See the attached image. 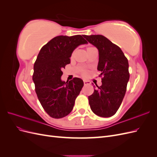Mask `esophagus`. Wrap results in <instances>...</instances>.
Instances as JSON below:
<instances>
[{"label": "esophagus", "mask_w": 157, "mask_h": 157, "mask_svg": "<svg viewBox=\"0 0 157 157\" xmlns=\"http://www.w3.org/2000/svg\"><path fill=\"white\" fill-rule=\"evenodd\" d=\"M90 83H91V82H90L89 80H84V85H88V84H90Z\"/></svg>", "instance_id": "1"}]
</instances>
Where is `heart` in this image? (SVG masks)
Listing matches in <instances>:
<instances>
[{"instance_id":"heart-1","label":"heart","mask_w":157,"mask_h":157,"mask_svg":"<svg viewBox=\"0 0 157 157\" xmlns=\"http://www.w3.org/2000/svg\"><path fill=\"white\" fill-rule=\"evenodd\" d=\"M91 47L92 46H88V47H87V48H86V50H88V49H89V48H91ZM73 55H74V52H73V53H72V54H71V58H72V57L73 56ZM86 71H85V70H83L82 71V74L83 75H86Z\"/></svg>"}]
</instances>
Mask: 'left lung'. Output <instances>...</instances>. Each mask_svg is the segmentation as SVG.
<instances>
[{
	"mask_svg": "<svg viewBox=\"0 0 157 157\" xmlns=\"http://www.w3.org/2000/svg\"><path fill=\"white\" fill-rule=\"evenodd\" d=\"M99 51L98 70L101 72V86L96 85L94 93L88 96L90 108L101 117L115 115L120 107L130 78L128 61L123 52L105 36L101 35H83Z\"/></svg>",
	"mask_w": 157,
	"mask_h": 157,
	"instance_id": "8db88e82",
	"label": "left lung"
}]
</instances>
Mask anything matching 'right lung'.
<instances>
[{
    "label": "right lung",
    "instance_id": "add662e5",
    "mask_svg": "<svg viewBox=\"0 0 157 157\" xmlns=\"http://www.w3.org/2000/svg\"><path fill=\"white\" fill-rule=\"evenodd\" d=\"M86 43L80 35L58 36L42 46L38 54L33 80L41 105L52 118H63L73 110L84 82L77 77L69 82L62 81L61 69L70 63L73 50L78 46Z\"/></svg>",
    "mask_w": 157,
    "mask_h": 157
}]
</instances>
